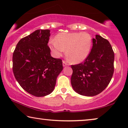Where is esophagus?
I'll return each mask as SVG.
<instances>
[{
  "mask_svg": "<svg viewBox=\"0 0 128 128\" xmlns=\"http://www.w3.org/2000/svg\"><path fill=\"white\" fill-rule=\"evenodd\" d=\"M68 63H67L66 62H65V61H63V66H68Z\"/></svg>",
  "mask_w": 128,
  "mask_h": 128,
  "instance_id": "obj_1",
  "label": "esophagus"
}]
</instances>
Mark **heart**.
<instances>
[{"mask_svg": "<svg viewBox=\"0 0 128 128\" xmlns=\"http://www.w3.org/2000/svg\"><path fill=\"white\" fill-rule=\"evenodd\" d=\"M92 44V38L86 32H61L56 40L50 42V46L56 57H60L65 52L71 61L74 64L83 62L89 56Z\"/></svg>", "mask_w": 128, "mask_h": 128, "instance_id": "1", "label": "heart"}]
</instances>
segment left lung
I'll return each mask as SVG.
<instances>
[{"mask_svg":"<svg viewBox=\"0 0 128 128\" xmlns=\"http://www.w3.org/2000/svg\"><path fill=\"white\" fill-rule=\"evenodd\" d=\"M114 53L107 39L96 35L93 47L83 62L72 65L71 84L80 95L94 96L105 89L114 72Z\"/></svg>","mask_w":128,"mask_h":128,"instance_id":"left-lung-1","label":"left lung"}]
</instances>
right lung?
<instances>
[{
    "label": "right lung",
    "instance_id": "right-lung-1",
    "mask_svg": "<svg viewBox=\"0 0 128 128\" xmlns=\"http://www.w3.org/2000/svg\"><path fill=\"white\" fill-rule=\"evenodd\" d=\"M49 30H37L22 38L13 52L12 70L20 86L27 93L44 97L54 90L62 60L51 56L48 45Z\"/></svg>",
    "mask_w": 128,
    "mask_h": 128
}]
</instances>
